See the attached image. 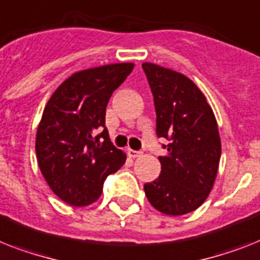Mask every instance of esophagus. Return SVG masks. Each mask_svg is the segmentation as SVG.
<instances>
[{
  "instance_id": "1",
  "label": "esophagus",
  "mask_w": 260,
  "mask_h": 260,
  "mask_svg": "<svg viewBox=\"0 0 260 260\" xmlns=\"http://www.w3.org/2000/svg\"><path fill=\"white\" fill-rule=\"evenodd\" d=\"M127 154L130 158H138V156L142 155V153H141V151H135V150H132V149L127 150Z\"/></svg>"
}]
</instances>
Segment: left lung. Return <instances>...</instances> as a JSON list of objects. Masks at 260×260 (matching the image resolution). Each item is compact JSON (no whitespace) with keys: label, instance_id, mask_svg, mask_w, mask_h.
Segmentation results:
<instances>
[{"label":"left lung","instance_id":"left-lung-1","mask_svg":"<svg viewBox=\"0 0 260 260\" xmlns=\"http://www.w3.org/2000/svg\"><path fill=\"white\" fill-rule=\"evenodd\" d=\"M142 68L154 95L156 135L170 141L159 156L160 175L145 184V194L158 211L183 215L198 209L214 186L222 151L218 123L191 79L150 62Z\"/></svg>","mask_w":260,"mask_h":260}]
</instances>
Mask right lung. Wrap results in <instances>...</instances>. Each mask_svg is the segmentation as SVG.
Instances as JSON below:
<instances>
[{"label":"right lung","instance_id":"1","mask_svg":"<svg viewBox=\"0 0 260 260\" xmlns=\"http://www.w3.org/2000/svg\"><path fill=\"white\" fill-rule=\"evenodd\" d=\"M134 63L81 70L57 87L42 113L36 137L40 170L51 191L70 206H87L102 194L107 175L119 170L126 154L105 126L111 94Z\"/></svg>","mask_w":260,"mask_h":260}]
</instances>
